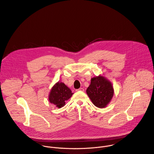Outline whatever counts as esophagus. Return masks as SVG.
<instances>
[{"mask_svg": "<svg viewBox=\"0 0 154 154\" xmlns=\"http://www.w3.org/2000/svg\"><path fill=\"white\" fill-rule=\"evenodd\" d=\"M76 91H84V89H83V88H79V89L77 90Z\"/></svg>", "mask_w": 154, "mask_h": 154, "instance_id": "1", "label": "esophagus"}]
</instances>
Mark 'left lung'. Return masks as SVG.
<instances>
[{
	"label": "left lung",
	"instance_id": "1",
	"mask_svg": "<svg viewBox=\"0 0 154 154\" xmlns=\"http://www.w3.org/2000/svg\"><path fill=\"white\" fill-rule=\"evenodd\" d=\"M86 93L93 103L98 108H105L111 101L114 89L112 83L105 77L99 75L91 79Z\"/></svg>",
	"mask_w": 154,
	"mask_h": 154
}]
</instances>
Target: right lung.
Masks as SVG:
<instances>
[{
	"label": "right lung",
	"mask_w": 154,
	"mask_h": 154,
	"mask_svg": "<svg viewBox=\"0 0 154 154\" xmlns=\"http://www.w3.org/2000/svg\"><path fill=\"white\" fill-rule=\"evenodd\" d=\"M72 94L71 90L64 83L58 82L52 88L49 100L60 108L65 105V101L68 100Z\"/></svg>",
	"instance_id": "right-lung-1"
}]
</instances>
